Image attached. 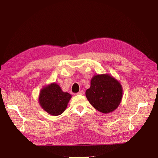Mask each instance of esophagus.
<instances>
[{
  "mask_svg": "<svg viewBox=\"0 0 158 158\" xmlns=\"http://www.w3.org/2000/svg\"><path fill=\"white\" fill-rule=\"evenodd\" d=\"M77 94H78V95H83V94H84V91H83V90L80 91L79 92L77 93Z\"/></svg>",
  "mask_w": 158,
  "mask_h": 158,
  "instance_id": "1",
  "label": "esophagus"
}]
</instances>
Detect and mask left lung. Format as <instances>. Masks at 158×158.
Returning <instances> with one entry per match:
<instances>
[{
  "mask_svg": "<svg viewBox=\"0 0 158 158\" xmlns=\"http://www.w3.org/2000/svg\"><path fill=\"white\" fill-rule=\"evenodd\" d=\"M90 104L98 111L109 113L121 103L123 88L118 80L108 74L95 75L91 80L90 88L85 91Z\"/></svg>",
  "mask_w": 158,
  "mask_h": 158,
  "instance_id": "left-lung-1",
  "label": "left lung"
}]
</instances>
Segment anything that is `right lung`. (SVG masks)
<instances>
[{
  "label": "right lung",
  "mask_w": 158,
  "mask_h": 158,
  "mask_svg": "<svg viewBox=\"0 0 158 158\" xmlns=\"http://www.w3.org/2000/svg\"><path fill=\"white\" fill-rule=\"evenodd\" d=\"M71 97L70 94L63 92L58 84L52 83L41 89L39 103L46 112L57 116L65 111Z\"/></svg>",
  "instance_id": "add662e5"
}]
</instances>
